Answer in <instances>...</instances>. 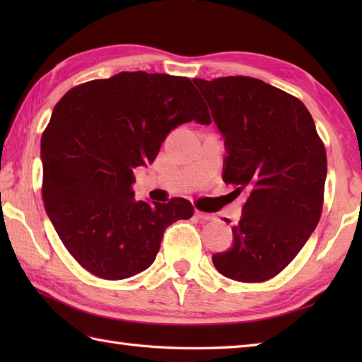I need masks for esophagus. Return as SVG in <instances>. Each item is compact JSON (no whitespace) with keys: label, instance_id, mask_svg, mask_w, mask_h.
I'll list each match as a JSON object with an SVG mask.
<instances>
[{"label":"esophagus","instance_id":"esophagus-1","mask_svg":"<svg viewBox=\"0 0 362 362\" xmlns=\"http://www.w3.org/2000/svg\"><path fill=\"white\" fill-rule=\"evenodd\" d=\"M196 216L201 219V221H204V222H209V221H214L216 219V216H214V214H211V213H204V211H199V210H196Z\"/></svg>","mask_w":362,"mask_h":362}]
</instances>
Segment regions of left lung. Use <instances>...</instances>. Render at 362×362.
Instances as JSON below:
<instances>
[{"instance_id":"left-lung-1","label":"left lung","mask_w":362,"mask_h":362,"mask_svg":"<svg viewBox=\"0 0 362 362\" xmlns=\"http://www.w3.org/2000/svg\"><path fill=\"white\" fill-rule=\"evenodd\" d=\"M193 82L224 136L222 179L249 191L233 245L214 253L213 264L227 279L266 281L297 257L320 219L325 146L308 109L286 91L244 76Z\"/></svg>"}]
</instances>
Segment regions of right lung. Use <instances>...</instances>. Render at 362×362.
Returning a JSON list of instances; mask_svg holds the SVG:
<instances>
[{
  "label": "right lung",
  "mask_w": 362,
  "mask_h": 362,
  "mask_svg": "<svg viewBox=\"0 0 362 362\" xmlns=\"http://www.w3.org/2000/svg\"><path fill=\"white\" fill-rule=\"evenodd\" d=\"M210 124L193 82L122 71L71 88L42 135L43 202L66 250L88 272L124 280L156 259L168 226L194 209L183 197L136 201L134 169L156 160L171 130Z\"/></svg>",
  "instance_id": "1"
}]
</instances>
